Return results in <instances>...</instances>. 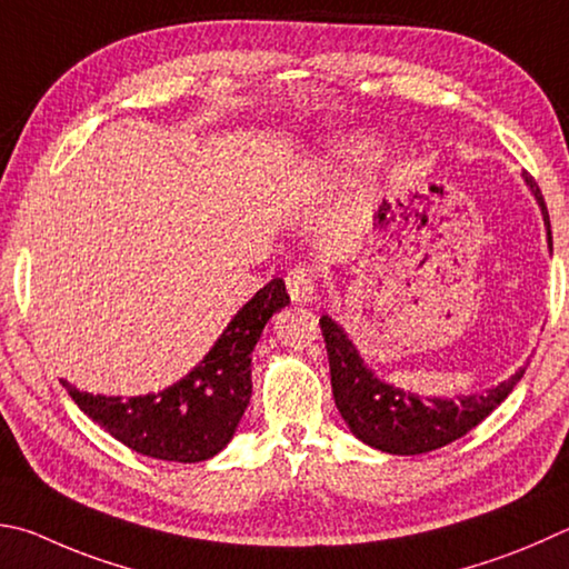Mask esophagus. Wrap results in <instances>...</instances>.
Listing matches in <instances>:
<instances>
[{
  "instance_id": "1",
  "label": "esophagus",
  "mask_w": 569,
  "mask_h": 569,
  "mask_svg": "<svg viewBox=\"0 0 569 569\" xmlns=\"http://www.w3.org/2000/svg\"><path fill=\"white\" fill-rule=\"evenodd\" d=\"M286 288H288V296H291V301L298 306L313 301L316 268L313 266H293L291 271L286 273Z\"/></svg>"
}]
</instances>
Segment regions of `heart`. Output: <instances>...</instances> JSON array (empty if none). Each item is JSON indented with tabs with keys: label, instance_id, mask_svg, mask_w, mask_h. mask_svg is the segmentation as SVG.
<instances>
[{
	"label": "heart",
	"instance_id": "1",
	"mask_svg": "<svg viewBox=\"0 0 569 569\" xmlns=\"http://www.w3.org/2000/svg\"><path fill=\"white\" fill-rule=\"evenodd\" d=\"M348 151H350V157H363V153L370 151V147H368V143L360 141V143H353V147H350Z\"/></svg>",
	"mask_w": 569,
	"mask_h": 569
}]
</instances>
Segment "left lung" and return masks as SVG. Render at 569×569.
Instances as JSON below:
<instances>
[{"instance_id": "1", "label": "left lung", "mask_w": 569, "mask_h": 569, "mask_svg": "<svg viewBox=\"0 0 569 569\" xmlns=\"http://www.w3.org/2000/svg\"><path fill=\"white\" fill-rule=\"evenodd\" d=\"M525 181L530 183L535 199L540 201L547 236H550V216H547L540 186L532 177H525ZM320 333L326 340L330 386H333L340 416L356 438L368 442L370 448L392 452V456H418V452L438 450L462 438L510 396L525 373V368H520L510 380L482 392V396L458 400L420 398L373 378L363 360L358 358L353 343L328 316L320 318Z\"/></svg>"}]
</instances>
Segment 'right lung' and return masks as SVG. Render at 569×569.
Masks as SVG:
<instances>
[{
  "label": "right lung",
  "instance_id": "1",
  "mask_svg": "<svg viewBox=\"0 0 569 569\" xmlns=\"http://www.w3.org/2000/svg\"><path fill=\"white\" fill-rule=\"evenodd\" d=\"M291 303L283 278L266 283L223 330L199 366L177 386L139 398H107L77 390L71 400L109 436L147 458L201 462L233 438L251 400V353L276 311Z\"/></svg>",
  "mask_w": 569,
  "mask_h": 569
}]
</instances>
